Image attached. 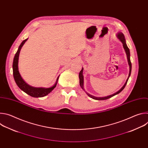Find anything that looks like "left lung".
Masks as SVG:
<instances>
[{
	"label": "left lung",
	"mask_w": 148,
	"mask_h": 148,
	"mask_svg": "<svg viewBox=\"0 0 148 148\" xmlns=\"http://www.w3.org/2000/svg\"><path fill=\"white\" fill-rule=\"evenodd\" d=\"M117 36L119 38V39L121 40V41L122 43L123 44V48L125 50V52H126V56H127V58H128V64H129V66H130V74H129V76H128V79H126V82L125 83L124 86L121 88V90H119L118 92H115V94H112V95H109V96H107V97H94V96H92L90 94H89L88 92H87L85 90H84V87H83V84H84V77L82 75V71H83V69H82V70H81V71L79 72V85L81 86V87L86 91V94L91 98H92V99H96V100H105V99H107L111 97H112L113 96L120 93L125 88V87L126 86V84H127V82H128V80L129 79V77H130L131 75V69H132V64H131V60H130V49L128 47L127 45H126V41H125V36L123 35V34L121 32H119L117 34Z\"/></svg>",
	"instance_id": "1"
}]
</instances>
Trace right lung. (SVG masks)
<instances>
[{"mask_svg":"<svg viewBox=\"0 0 148 148\" xmlns=\"http://www.w3.org/2000/svg\"><path fill=\"white\" fill-rule=\"evenodd\" d=\"M27 38L23 40L22 43L20 45L15 56L13 59V77L14 81L17 85V86L23 91L25 92H26L27 94L29 95L31 97H35V98H38V97H43L47 95H48L51 91L56 87L57 84L58 82V79L59 78V76L58 77L57 79V81L54 86L50 88H36V87H33L25 82V81L22 79V77H21L18 70V56L20 51L21 50V48L22 47L23 45L25 44V42L27 41Z\"/></svg>","mask_w":148,"mask_h":148,"instance_id":"obj_1","label":"right lung"}]
</instances>
